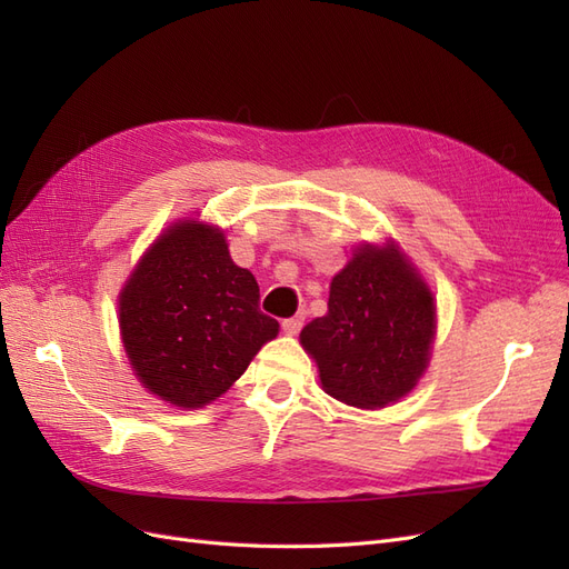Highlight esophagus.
Listing matches in <instances>:
<instances>
[{"instance_id":"obj_1","label":"esophagus","mask_w":569,"mask_h":569,"mask_svg":"<svg viewBox=\"0 0 569 569\" xmlns=\"http://www.w3.org/2000/svg\"><path fill=\"white\" fill-rule=\"evenodd\" d=\"M303 320H306V316L303 313H299V316H291V318H284L282 320V330L287 332V335H297L301 327H303Z\"/></svg>"}]
</instances>
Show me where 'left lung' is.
Here are the masks:
<instances>
[{
  "label": "left lung",
  "instance_id": "left-lung-1",
  "mask_svg": "<svg viewBox=\"0 0 569 569\" xmlns=\"http://www.w3.org/2000/svg\"><path fill=\"white\" fill-rule=\"evenodd\" d=\"M435 299L391 244H366L330 284L327 313L301 330L322 389L358 408H385L406 396L427 368Z\"/></svg>",
  "mask_w": 569,
  "mask_h": 569
}]
</instances>
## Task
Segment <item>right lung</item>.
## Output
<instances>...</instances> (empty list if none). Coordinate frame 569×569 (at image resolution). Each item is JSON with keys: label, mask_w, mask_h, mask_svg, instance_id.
Instances as JSON below:
<instances>
[{"label": "right lung", "mask_w": 569, "mask_h": 569, "mask_svg": "<svg viewBox=\"0 0 569 569\" xmlns=\"http://www.w3.org/2000/svg\"><path fill=\"white\" fill-rule=\"evenodd\" d=\"M226 237L197 220L163 232L120 291V332L134 375L180 408L211 403L242 375L278 320Z\"/></svg>", "instance_id": "add662e5"}]
</instances>
